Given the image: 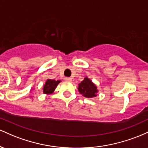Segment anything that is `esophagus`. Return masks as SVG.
<instances>
[{
  "instance_id": "obj_1",
  "label": "esophagus",
  "mask_w": 148,
  "mask_h": 148,
  "mask_svg": "<svg viewBox=\"0 0 148 148\" xmlns=\"http://www.w3.org/2000/svg\"><path fill=\"white\" fill-rule=\"evenodd\" d=\"M65 79L66 81H69V82H71V80H72V78H71V77H65Z\"/></svg>"
}]
</instances>
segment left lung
Listing matches in <instances>:
<instances>
[{"label":"left lung","instance_id":"left-lung-1","mask_svg":"<svg viewBox=\"0 0 148 148\" xmlns=\"http://www.w3.org/2000/svg\"><path fill=\"white\" fill-rule=\"evenodd\" d=\"M79 92L87 98H93L96 96L98 90L95 84L92 82L90 79L85 77L78 85Z\"/></svg>","mask_w":148,"mask_h":148}]
</instances>
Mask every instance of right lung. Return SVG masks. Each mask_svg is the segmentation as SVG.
<instances>
[{
  "label": "right lung",
  "mask_w": 148,
  "mask_h": 148,
  "mask_svg": "<svg viewBox=\"0 0 148 148\" xmlns=\"http://www.w3.org/2000/svg\"><path fill=\"white\" fill-rule=\"evenodd\" d=\"M61 82V80H54V79H48L46 81L43 87V93L45 94H51L54 92V89L57 87L58 84Z\"/></svg>",
  "instance_id": "add662e5"
}]
</instances>
